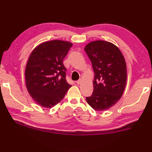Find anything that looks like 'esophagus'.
<instances>
[{"label": "esophagus", "mask_w": 152, "mask_h": 152, "mask_svg": "<svg viewBox=\"0 0 152 152\" xmlns=\"http://www.w3.org/2000/svg\"><path fill=\"white\" fill-rule=\"evenodd\" d=\"M82 82V79H80V80H78V81H76L77 84H81Z\"/></svg>", "instance_id": "obj_1"}]
</instances>
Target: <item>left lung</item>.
Segmentation results:
<instances>
[{"mask_svg":"<svg viewBox=\"0 0 152 152\" xmlns=\"http://www.w3.org/2000/svg\"><path fill=\"white\" fill-rule=\"evenodd\" d=\"M84 50L95 73L94 89L86 101L95 110H105L118 102L125 90L127 67L124 57L114 44L103 40L91 42Z\"/></svg>","mask_w":152,"mask_h":152,"instance_id":"left-lung-1","label":"left lung"}]
</instances>
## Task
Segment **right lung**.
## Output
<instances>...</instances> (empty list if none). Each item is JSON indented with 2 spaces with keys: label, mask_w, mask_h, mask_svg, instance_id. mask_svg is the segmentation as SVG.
I'll return each instance as SVG.
<instances>
[{
  "label": "right lung",
  "mask_w": 152,
  "mask_h": 152,
  "mask_svg": "<svg viewBox=\"0 0 152 152\" xmlns=\"http://www.w3.org/2000/svg\"><path fill=\"white\" fill-rule=\"evenodd\" d=\"M72 46L69 42L51 40L38 46L25 69L26 86L31 97L45 108H52L71 87L66 80L63 59Z\"/></svg>",
  "instance_id": "obj_1"
}]
</instances>
